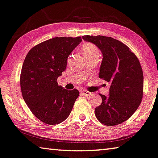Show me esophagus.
<instances>
[{"instance_id": "34e87169", "label": "esophagus", "mask_w": 158, "mask_h": 158, "mask_svg": "<svg viewBox=\"0 0 158 158\" xmlns=\"http://www.w3.org/2000/svg\"><path fill=\"white\" fill-rule=\"evenodd\" d=\"M82 93L87 97H89V96H90V95L92 94V92H89L88 91H87V90H82Z\"/></svg>"}]
</instances>
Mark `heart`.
Instances as JSON below:
<instances>
[{"mask_svg":"<svg viewBox=\"0 0 158 158\" xmlns=\"http://www.w3.org/2000/svg\"><path fill=\"white\" fill-rule=\"evenodd\" d=\"M82 50L85 56L91 55H94V54H99V51L98 50V48L92 43L85 44L83 47H82Z\"/></svg>","mask_w":158,"mask_h":158,"instance_id":"1","label":"heart"}]
</instances>
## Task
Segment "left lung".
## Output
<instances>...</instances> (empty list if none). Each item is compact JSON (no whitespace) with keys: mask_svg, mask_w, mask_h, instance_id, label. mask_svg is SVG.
I'll return each mask as SVG.
<instances>
[{"mask_svg":"<svg viewBox=\"0 0 158 158\" xmlns=\"http://www.w3.org/2000/svg\"><path fill=\"white\" fill-rule=\"evenodd\" d=\"M102 53L99 76L110 84L108 96L100 94L102 103L95 115L103 125L114 126L132 115L143 97V75L138 58L120 41L103 35H84Z\"/></svg>","mask_w":158,"mask_h":158,"instance_id":"obj_1","label":"left lung"}]
</instances>
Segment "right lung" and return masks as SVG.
<instances>
[{
	"mask_svg": "<svg viewBox=\"0 0 158 158\" xmlns=\"http://www.w3.org/2000/svg\"><path fill=\"white\" fill-rule=\"evenodd\" d=\"M81 41V37H56L35 45L26 56L20 76L22 97L33 114L44 123L54 125L65 120L79 96L76 89L59 86L57 78Z\"/></svg>",
	"mask_w": 158,
	"mask_h": 158,
	"instance_id": "obj_1",
	"label": "right lung"
}]
</instances>
